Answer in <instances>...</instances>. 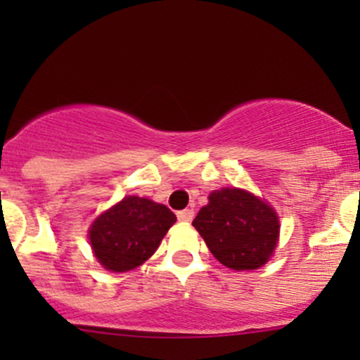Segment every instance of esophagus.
<instances>
[{
	"instance_id": "34e87169",
	"label": "esophagus",
	"mask_w": 360,
	"mask_h": 360,
	"mask_svg": "<svg viewBox=\"0 0 360 360\" xmlns=\"http://www.w3.org/2000/svg\"><path fill=\"white\" fill-rule=\"evenodd\" d=\"M195 217V212L193 209H184V210H179L177 212V219L181 221V223H191Z\"/></svg>"
}]
</instances>
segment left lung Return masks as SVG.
<instances>
[{"label":"left lung","instance_id":"8db88e82","mask_svg":"<svg viewBox=\"0 0 360 360\" xmlns=\"http://www.w3.org/2000/svg\"><path fill=\"white\" fill-rule=\"evenodd\" d=\"M193 226L217 261L231 270H256L274 252L278 238L277 212L254 195L223 188L209 195Z\"/></svg>","mask_w":360,"mask_h":360}]
</instances>
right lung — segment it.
<instances>
[{"instance_id":"right-lung-1","label":"right lung","mask_w":360,"mask_h":360,"mask_svg":"<svg viewBox=\"0 0 360 360\" xmlns=\"http://www.w3.org/2000/svg\"><path fill=\"white\" fill-rule=\"evenodd\" d=\"M176 214L148 198L125 197L94 221L89 231L97 261L111 271H129L155 254Z\"/></svg>"}]
</instances>
